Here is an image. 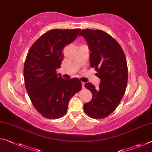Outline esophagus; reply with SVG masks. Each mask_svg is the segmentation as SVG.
Returning a JSON list of instances; mask_svg holds the SVG:
<instances>
[{"mask_svg": "<svg viewBox=\"0 0 152 152\" xmlns=\"http://www.w3.org/2000/svg\"><path fill=\"white\" fill-rule=\"evenodd\" d=\"M84 82H82V88H84Z\"/></svg>", "mask_w": 152, "mask_h": 152, "instance_id": "34e87169", "label": "esophagus"}]
</instances>
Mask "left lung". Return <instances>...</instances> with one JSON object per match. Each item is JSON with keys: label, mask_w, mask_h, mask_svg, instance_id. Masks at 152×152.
<instances>
[{"label": "left lung", "mask_w": 152, "mask_h": 152, "mask_svg": "<svg viewBox=\"0 0 152 152\" xmlns=\"http://www.w3.org/2000/svg\"><path fill=\"white\" fill-rule=\"evenodd\" d=\"M79 35L88 43L91 66L101 79L99 88L91 82L84 84L91 91L92 99L84 104V110L93 119H102L116 109L125 94L128 79L127 60L119 43L103 31L83 29Z\"/></svg>", "instance_id": "obj_1"}]
</instances>
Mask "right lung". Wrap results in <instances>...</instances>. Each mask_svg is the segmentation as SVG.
Listing matches in <instances>:
<instances>
[{
  "label": "right lung",
  "mask_w": 152,
  "mask_h": 152,
  "mask_svg": "<svg viewBox=\"0 0 152 152\" xmlns=\"http://www.w3.org/2000/svg\"><path fill=\"white\" fill-rule=\"evenodd\" d=\"M80 31H48L28 51L23 70L25 88L35 109L48 119L66 115L70 99L82 89L78 78L64 79L56 73L64 58V48L75 40Z\"/></svg>",
  "instance_id": "obj_1"
}]
</instances>
